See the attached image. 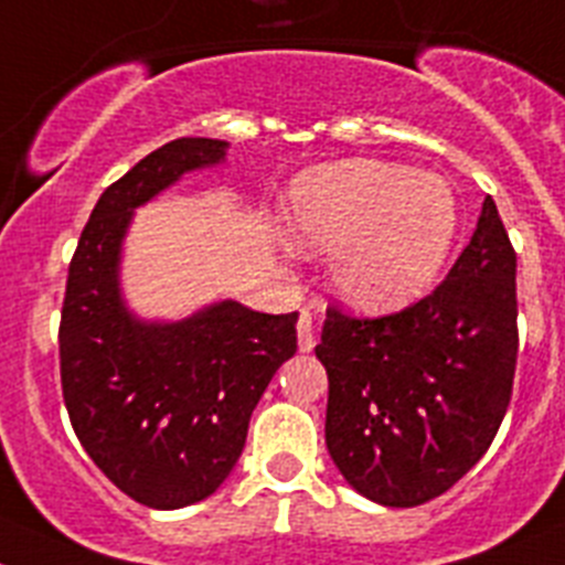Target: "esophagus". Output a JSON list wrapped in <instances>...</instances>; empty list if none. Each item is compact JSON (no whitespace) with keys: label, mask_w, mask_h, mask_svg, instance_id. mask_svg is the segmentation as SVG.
I'll list each match as a JSON object with an SVG mask.
<instances>
[{"label":"esophagus","mask_w":565,"mask_h":565,"mask_svg":"<svg viewBox=\"0 0 565 565\" xmlns=\"http://www.w3.org/2000/svg\"><path fill=\"white\" fill-rule=\"evenodd\" d=\"M298 348L303 354H309L315 348V315L303 309L298 318Z\"/></svg>","instance_id":"esophagus-1"}]
</instances>
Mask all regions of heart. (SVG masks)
Segmentation results:
<instances>
[{
  "mask_svg": "<svg viewBox=\"0 0 565 565\" xmlns=\"http://www.w3.org/2000/svg\"><path fill=\"white\" fill-rule=\"evenodd\" d=\"M289 228L300 250H331V289L348 307L395 312L437 281L460 209L443 178L354 158L315 167L295 181Z\"/></svg>",
  "mask_w": 565,
  "mask_h": 565,
  "instance_id": "1",
  "label": "heart"
}]
</instances>
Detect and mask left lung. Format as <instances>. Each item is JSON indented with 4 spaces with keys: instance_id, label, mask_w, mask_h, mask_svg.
<instances>
[{
    "instance_id": "left-lung-1",
    "label": "left lung",
    "mask_w": 565,
    "mask_h": 565,
    "mask_svg": "<svg viewBox=\"0 0 565 565\" xmlns=\"http://www.w3.org/2000/svg\"><path fill=\"white\" fill-rule=\"evenodd\" d=\"M515 318V253L490 198L424 300L376 320L326 312V446L356 493L418 508L477 466L513 393Z\"/></svg>"
}]
</instances>
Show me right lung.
<instances>
[{"mask_svg":"<svg viewBox=\"0 0 565 565\" xmlns=\"http://www.w3.org/2000/svg\"><path fill=\"white\" fill-rule=\"evenodd\" d=\"M225 156L220 139L152 150L105 189L68 265L57 334L68 418L99 471L156 510L203 502L225 482L258 398L298 348V312L217 300L181 320H145L122 295L134 211Z\"/></svg>","mask_w":565,"mask_h":565,"instance_id":"add662e5","label":"right lung"}]
</instances>
